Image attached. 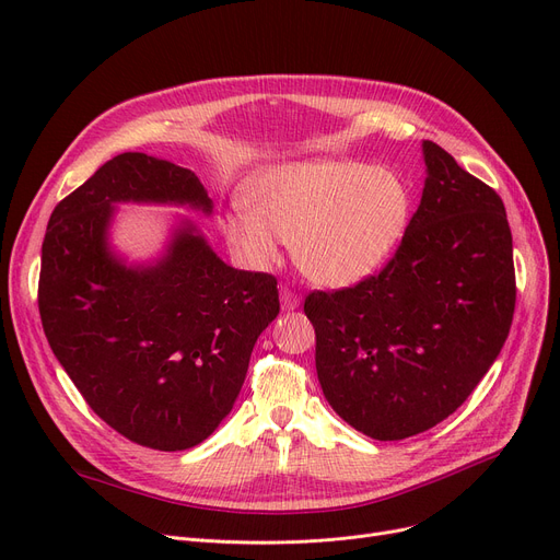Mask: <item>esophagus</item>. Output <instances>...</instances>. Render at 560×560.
Here are the masks:
<instances>
[{"label": "esophagus", "instance_id": "obj_1", "mask_svg": "<svg viewBox=\"0 0 560 560\" xmlns=\"http://www.w3.org/2000/svg\"><path fill=\"white\" fill-rule=\"evenodd\" d=\"M281 306H283V311H295V308H300V295L298 292H292L288 285H283L281 288Z\"/></svg>", "mask_w": 560, "mask_h": 560}]
</instances>
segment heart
I'll use <instances>...</instances> for the list:
<instances>
[{"instance_id":"heart-1","label":"heart","mask_w":560,"mask_h":560,"mask_svg":"<svg viewBox=\"0 0 560 560\" xmlns=\"http://www.w3.org/2000/svg\"><path fill=\"white\" fill-rule=\"evenodd\" d=\"M249 206L224 220L229 245L256 268L290 243L300 272L325 288L372 277L401 245L413 215V192L390 167L363 161L313 159L260 172Z\"/></svg>"}]
</instances>
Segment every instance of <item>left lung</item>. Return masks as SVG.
<instances>
[{
	"instance_id": "obj_1",
	"label": "left lung",
	"mask_w": 560,
	"mask_h": 560,
	"mask_svg": "<svg viewBox=\"0 0 560 560\" xmlns=\"http://www.w3.org/2000/svg\"><path fill=\"white\" fill-rule=\"evenodd\" d=\"M422 154V199L386 268L304 302L322 393L374 440L450 418L499 357L515 311L502 197L435 142Z\"/></svg>"
}]
</instances>
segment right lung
I'll return each instance as SVG.
<instances>
[{"label": "right lung", "instance_id": "obj_1", "mask_svg": "<svg viewBox=\"0 0 560 560\" xmlns=\"http://www.w3.org/2000/svg\"><path fill=\"white\" fill-rule=\"evenodd\" d=\"M129 201L213 211L195 172L140 152L110 159L49 218L40 319L54 357L108 427L182 452L233 408L256 338L279 315L277 279L231 268L192 220L161 258L129 265L108 243L115 206Z\"/></svg>", "mask_w": 560, "mask_h": 560}]
</instances>
